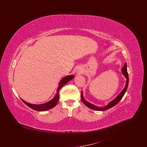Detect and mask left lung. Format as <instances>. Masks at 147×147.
Wrapping results in <instances>:
<instances>
[{
	"instance_id": "1",
	"label": "left lung",
	"mask_w": 147,
	"mask_h": 147,
	"mask_svg": "<svg viewBox=\"0 0 147 147\" xmlns=\"http://www.w3.org/2000/svg\"><path fill=\"white\" fill-rule=\"evenodd\" d=\"M121 72L123 74V75L125 78H126V86L124 87V88L122 90V91L119 93V94L118 95V96L115 98V99H113L112 101H111L105 107H97L96 105H93L90 102H88V101H86L85 99H84L83 95V92H82V94H81V98L82 100L83 101V103L86 106H87L88 107H89L92 110H97V111H104L106 110H108L110 108L113 107V106H115V105H117L118 102L121 100L122 97H123V96L125 94V92L127 90V88L128 86V83H129V77H128V74H127V64L126 63L124 64V65L123 66V67L121 69Z\"/></svg>"
}]
</instances>
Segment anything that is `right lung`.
I'll use <instances>...</instances> for the list:
<instances>
[{"label":"right lung","instance_id":"add662e5","mask_svg":"<svg viewBox=\"0 0 147 147\" xmlns=\"http://www.w3.org/2000/svg\"><path fill=\"white\" fill-rule=\"evenodd\" d=\"M74 77V75H67L63 78H62L61 80L60 81L59 83V86L57 87V93L54 97V98L51 99L48 102H46L45 104H32L28 103V102L24 101V100L22 99V100L23 101L24 103L25 104L27 105L28 107H29L30 108L34 110H37V111H45L48 110L50 109H52L53 107H54L57 104V102L59 101V91L60 90V89L64 86L66 83H67L70 80L73 79Z\"/></svg>","mask_w":147,"mask_h":147}]
</instances>
